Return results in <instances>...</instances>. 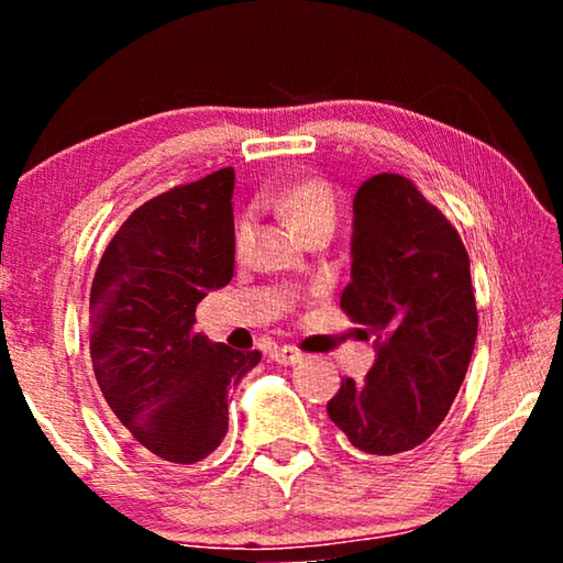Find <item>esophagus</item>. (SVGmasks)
<instances>
[{"label":"esophagus","instance_id":"esophagus-1","mask_svg":"<svg viewBox=\"0 0 563 563\" xmlns=\"http://www.w3.org/2000/svg\"><path fill=\"white\" fill-rule=\"evenodd\" d=\"M271 357L278 362V365H295V362L302 360V352L292 345H283V347H275L271 352Z\"/></svg>","mask_w":563,"mask_h":563}]
</instances>
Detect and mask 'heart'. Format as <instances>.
<instances>
[{
  "label": "heart",
  "instance_id": "b5f03b06",
  "mask_svg": "<svg viewBox=\"0 0 563 563\" xmlns=\"http://www.w3.org/2000/svg\"><path fill=\"white\" fill-rule=\"evenodd\" d=\"M278 211L300 238L332 233L338 223V198L320 178L300 180L285 188L278 198ZM253 233V218L243 216L235 225V251L243 253Z\"/></svg>",
  "mask_w": 563,
  "mask_h": 563
}]
</instances>
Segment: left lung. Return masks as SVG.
I'll use <instances>...</instances> for the list:
<instances>
[{"label":"left lung","instance_id":"obj_1","mask_svg":"<svg viewBox=\"0 0 563 563\" xmlns=\"http://www.w3.org/2000/svg\"><path fill=\"white\" fill-rule=\"evenodd\" d=\"M352 271L340 308L375 338L365 379H342L328 415L350 446L393 456L450 412L476 342L470 255L412 180L377 174L352 201Z\"/></svg>","mask_w":563,"mask_h":563}]
</instances>
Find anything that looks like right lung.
Listing matches in <instances>:
<instances>
[{
	"instance_id": "1",
	"label": "right lung",
	"mask_w": 563,
	"mask_h": 563,
	"mask_svg": "<svg viewBox=\"0 0 563 563\" xmlns=\"http://www.w3.org/2000/svg\"><path fill=\"white\" fill-rule=\"evenodd\" d=\"M233 168L136 208L91 283V362L139 452L196 464L228 432V393L261 362L194 332L196 305L233 278Z\"/></svg>"
}]
</instances>
